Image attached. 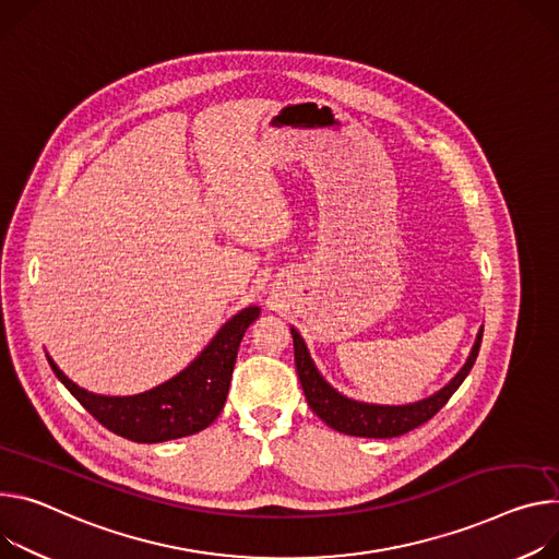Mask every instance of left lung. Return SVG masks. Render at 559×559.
I'll list each match as a JSON object with an SVG mask.
<instances>
[{
	"mask_svg": "<svg viewBox=\"0 0 559 559\" xmlns=\"http://www.w3.org/2000/svg\"><path fill=\"white\" fill-rule=\"evenodd\" d=\"M481 334L479 330L477 341L473 345L471 357L466 366L456 372V377L441 388L437 394L411 403V405H372V403H361V401H352L343 394H338L332 385L323 381L319 370L314 368L310 352L302 343L300 334L292 328V338H294V361H296V372L302 385V392H306V399L310 403V408L317 417H321L330 428L352 435V437H370V439H390V437H401L405 432H411L426 421H430L448 399L454 394V390L464 383L468 372L475 366V359L479 354L481 345Z\"/></svg>",
	"mask_w": 559,
	"mask_h": 559,
	"instance_id": "obj_1",
	"label": "left lung"
}]
</instances>
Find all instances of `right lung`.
Segmentation results:
<instances>
[{"label": "right lung", "instance_id": "1", "mask_svg": "<svg viewBox=\"0 0 559 559\" xmlns=\"http://www.w3.org/2000/svg\"><path fill=\"white\" fill-rule=\"evenodd\" d=\"M259 308H245L227 321L200 357L171 381L135 396H99L78 388L48 359L56 377L84 408L111 432L138 441L158 443L205 430L216 421L227 401L238 345L245 330L259 319Z\"/></svg>", "mask_w": 559, "mask_h": 559}]
</instances>
